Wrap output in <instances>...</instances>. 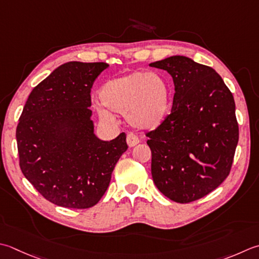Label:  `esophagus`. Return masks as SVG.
Segmentation results:
<instances>
[{"label": "esophagus", "mask_w": 259, "mask_h": 259, "mask_svg": "<svg viewBox=\"0 0 259 259\" xmlns=\"http://www.w3.org/2000/svg\"><path fill=\"white\" fill-rule=\"evenodd\" d=\"M126 144H128L129 147H135L139 144V138L134 134H129L126 136Z\"/></svg>", "instance_id": "obj_1"}]
</instances>
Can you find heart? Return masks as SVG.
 I'll return each instance as SVG.
<instances>
[{"label": "heart", "mask_w": 259, "mask_h": 259, "mask_svg": "<svg viewBox=\"0 0 259 259\" xmlns=\"http://www.w3.org/2000/svg\"><path fill=\"white\" fill-rule=\"evenodd\" d=\"M100 99L102 104H96V111L103 120L121 113L134 128L153 130L170 113L171 88L164 75L134 70L104 83Z\"/></svg>", "instance_id": "1"}]
</instances>
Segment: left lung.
Masks as SVG:
<instances>
[{"instance_id":"8db88e82","label":"left lung","mask_w":259,"mask_h":259,"mask_svg":"<svg viewBox=\"0 0 259 259\" xmlns=\"http://www.w3.org/2000/svg\"><path fill=\"white\" fill-rule=\"evenodd\" d=\"M149 66L166 70L175 86L173 111L147 134L153 181L169 200L189 203L229 175L239 139L234 96L213 68L185 56Z\"/></svg>"}]
</instances>
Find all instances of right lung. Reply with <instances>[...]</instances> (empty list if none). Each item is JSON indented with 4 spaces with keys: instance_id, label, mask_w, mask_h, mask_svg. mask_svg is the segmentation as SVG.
Listing matches in <instances>:
<instances>
[{
    "instance_id": "right-lung-1",
    "label": "right lung",
    "mask_w": 259,
    "mask_h": 259,
    "mask_svg": "<svg viewBox=\"0 0 259 259\" xmlns=\"http://www.w3.org/2000/svg\"><path fill=\"white\" fill-rule=\"evenodd\" d=\"M106 63L60 65L31 91L17 126L20 167L46 200L68 209L95 205L128 149L125 134H94L91 88Z\"/></svg>"
}]
</instances>
